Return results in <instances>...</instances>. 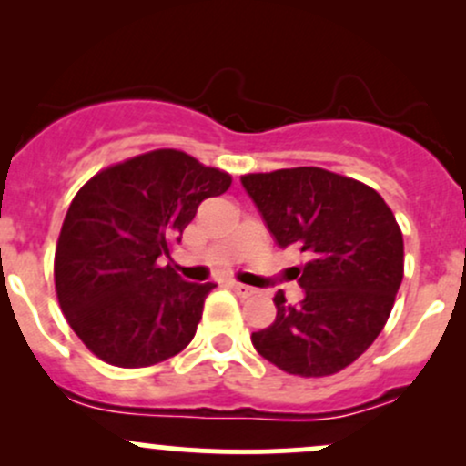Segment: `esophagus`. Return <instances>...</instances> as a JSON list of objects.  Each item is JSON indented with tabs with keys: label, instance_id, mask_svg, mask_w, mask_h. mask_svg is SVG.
<instances>
[{
	"label": "esophagus",
	"instance_id": "34e87169",
	"mask_svg": "<svg viewBox=\"0 0 466 466\" xmlns=\"http://www.w3.org/2000/svg\"><path fill=\"white\" fill-rule=\"evenodd\" d=\"M229 285V289H232V291H237L238 296H243V298H249V296H254V289L251 287H248V285H243V282H237V280H229L228 282Z\"/></svg>",
	"mask_w": 466,
	"mask_h": 466
}]
</instances>
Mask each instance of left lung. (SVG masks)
Wrapping results in <instances>:
<instances>
[{
	"label": "left lung",
	"mask_w": 466,
	"mask_h": 466,
	"mask_svg": "<svg viewBox=\"0 0 466 466\" xmlns=\"http://www.w3.org/2000/svg\"><path fill=\"white\" fill-rule=\"evenodd\" d=\"M240 184L293 267L300 304L278 291L276 319L251 333L260 357L289 374L326 377L350 366L377 339L403 280V234L388 203L361 181L300 166L243 175Z\"/></svg>",
	"instance_id": "8db88e82"
}]
</instances>
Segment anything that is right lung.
I'll list each match as a JSON object with an SVG mask.
<instances>
[{
	"label": "right lung",
	"instance_id": "1",
	"mask_svg": "<svg viewBox=\"0 0 466 466\" xmlns=\"http://www.w3.org/2000/svg\"><path fill=\"white\" fill-rule=\"evenodd\" d=\"M232 177L190 155L159 148L92 177L63 221L56 296L72 330L96 357L144 368L190 344L215 282H186L162 256L181 240L208 197Z\"/></svg>",
	"mask_w": 466,
	"mask_h": 466
}]
</instances>
